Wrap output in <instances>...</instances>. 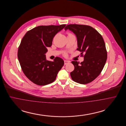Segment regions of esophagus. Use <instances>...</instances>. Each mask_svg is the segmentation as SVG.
<instances>
[{"label": "esophagus", "instance_id": "obj_1", "mask_svg": "<svg viewBox=\"0 0 126 126\" xmlns=\"http://www.w3.org/2000/svg\"><path fill=\"white\" fill-rule=\"evenodd\" d=\"M70 62V61H68V60H64V64L66 65V64H67L68 63H69Z\"/></svg>", "mask_w": 126, "mask_h": 126}]
</instances>
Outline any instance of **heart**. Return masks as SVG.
<instances>
[{
	"label": "heart",
	"mask_w": 126,
	"mask_h": 126,
	"mask_svg": "<svg viewBox=\"0 0 126 126\" xmlns=\"http://www.w3.org/2000/svg\"><path fill=\"white\" fill-rule=\"evenodd\" d=\"M67 34H68V35H69V34H71V33H69V32H68V33H67ZM64 55H66V53H65V52H64Z\"/></svg>",
	"instance_id": "heart-1"
}]
</instances>
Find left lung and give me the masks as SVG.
Returning <instances> with one entry per match:
<instances>
[{"label":"left lung","mask_w":126,"mask_h":126,"mask_svg":"<svg viewBox=\"0 0 126 126\" xmlns=\"http://www.w3.org/2000/svg\"><path fill=\"white\" fill-rule=\"evenodd\" d=\"M67 29L76 34L77 50L84 58L80 64L78 61L71 62L75 68L70 73L71 77L79 84H88L99 76L106 62L107 52L104 40L97 31L89 25L68 24L65 28L66 31Z\"/></svg>","instance_id":"8db88e82"}]
</instances>
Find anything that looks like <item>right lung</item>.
Masks as SVG:
<instances>
[{"mask_svg": "<svg viewBox=\"0 0 126 126\" xmlns=\"http://www.w3.org/2000/svg\"><path fill=\"white\" fill-rule=\"evenodd\" d=\"M65 26H39L23 37L18 47V60L24 75L34 84L45 85L53 82L64 65V60L59 57L53 61L46 60L45 54L55 35Z\"/></svg>", "mask_w": 126, "mask_h": 126, "instance_id": "add662e5", "label": "right lung"}]
</instances>
